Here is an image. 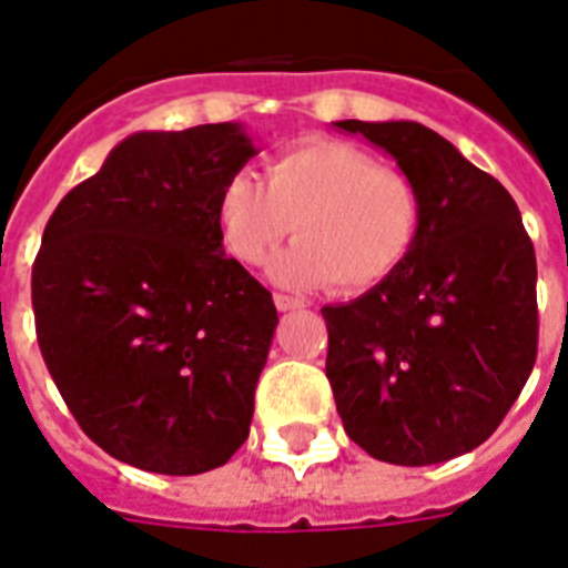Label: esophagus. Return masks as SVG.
I'll return each mask as SVG.
<instances>
[{"mask_svg": "<svg viewBox=\"0 0 568 568\" xmlns=\"http://www.w3.org/2000/svg\"><path fill=\"white\" fill-rule=\"evenodd\" d=\"M274 306L280 308V312H297V308H303L306 303L297 297H288V294H274Z\"/></svg>", "mask_w": 568, "mask_h": 568, "instance_id": "esophagus-1", "label": "esophagus"}]
</instances>
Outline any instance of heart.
Segmentation results:
<instances>
[{
    "mask_svg": "<svg viewBox=\"0 0 568 568\" xmlns=\"http://www.w3.org/2000/svg\"><path fill=\"white\" fill-rule=\"evenodd\" d=\"M422 190L346 141L314 138L280 152L262 181L236 173L216 204L227 254L260 265L294 231L297 242L268 262L288 288L369 292L402 268L422 231Z\"/></svg>",
    "mask_w": 568,
    "mask_h": 568,
    "instance_id": "obj_1",
    "label": "heart"
}]
</instances>
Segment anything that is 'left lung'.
Listing matches in <instances>:
<instances>
[{
  "label": "left lung",
  "mask_w": 568,
  "mask_h": 568,
  "mask_svg": "<svg viewBox=\"0 0 568 568\" xmlns=\"http://www.w3.org/2000/svg\"><path fill=\"white\" fill-rule=\"evenodd\" d=\"M422 190L416 247L389 280L323 306L326 375L355 445L389 465L479 447L537 357V260L511 193L416 121H335Z\"/></svg>",
  "instance_id": "left-lung-1"
}]
</instances>
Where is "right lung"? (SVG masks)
<instances>
[{
	"label": "right lung",
	"instance_id": "add662e5",
	"mask_svg": "<svg viewBox=\"0 0 568 568\" xmlns=\"http://www.w3.org/2000/svg\"><path fill=\"white\" fill-rule=\"evenodd\" d=\"M242 123L135 132L57 204L33 262L37 341L83 433L150 474L225 465L280 323L225 256L216 204L256 155Z\"/></svg>",
	"mask_w": 568,
	"mask_h": 568
}]
</instances>
